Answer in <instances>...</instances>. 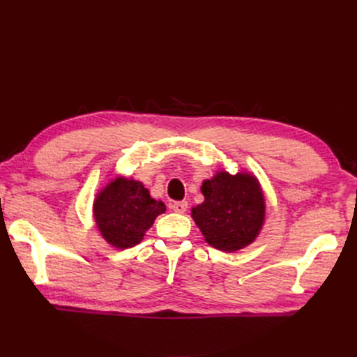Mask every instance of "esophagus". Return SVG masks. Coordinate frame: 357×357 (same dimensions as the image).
Returning a JSON list of instances; mask_svg holds the SVG:
<instances>
[{"mask_svg":"<svg viewBox=\"0 0 357 357\" xmlns=\"http://www.w3.org/2000/svg\"><path fill=\"white\" fill-rule=\"evenodd\" d=\"M186 208H188V202L186 201H178V202L172 204V210L178 214H183L186 211Z\"/></svg>","mask_w":357,"mask_h":357,"instance_id":"obj_1","label":"esophagus"}]
</instances>
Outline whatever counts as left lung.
<instances>
[{"label": "left lung", "mask_w": 357, "mask_h": 357, "mask_svg": "<svg viewBox=\"0 0 357 357\" xmlns=\"http://www.w3.org/2000/svg\"><path fill=\"white\" fill-rule=\"evenodd\" d=\"M204 202L191 215L205 241L221 252H237L256 240L265 224L266 204L260 183L250 172H217L201 186Z\"/></svg>", "instance_id": "obj_1"}]
</instances>
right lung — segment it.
Instances as JSON below:
<instances>
[{"label": "right lung", "instance_id": "add662e5", "mask_svg": "<svg viewBox=\"0 0 357 357\" xmlns=\"http://www.w3.org/2000/svg\"><path fill=\"white\" fill-rule=\"evenodd\" d=\"M166 205L150 197L140 181L117 176L93 199V220L102 238L116 249L133 248L143 240Z\"/></svg>", "mask_w": 357, "mask_h": 357}]
</instances>
